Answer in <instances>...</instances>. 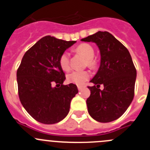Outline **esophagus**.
I'll use <instances>...</instances> for the list:
<instances>
[{"label":"esophagus","instance_id":"1","mask_svg":"<svg viewBox=\"0 0 150 150\" xmlns=\"http://www.w3.org/2000/svg\"><path fill=\"white\" fill-rule=\"evenodd\" d=\"M77 87H78V89L79 90H81L82 88H85V86H77Z\"/></svg>","mask_w":150,"mask_h":150}]
</instances>
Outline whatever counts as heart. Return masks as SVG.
I'll list each match as a JSON object with an SVG mask.
<instances>
[{
    "mask_svg": "<svg viewBox=\"0 0 150 150\" xmlns=\"http://www.w3.org/2000/svg\"><path fill=\"white\" fill-rule=\"evenodd\" d=\"M76 51L86 58V64L89 67H94L95 64L93 60L95 50L91 45L88 43H82L76 49ZM59 64L64 71H68L70 69V54L64 52L62 54L59 59ZM90 74L86 71H75L67 74V80L71 83L76 85H83L89 78Z\"/></svg>",
    "mask_w": 150,
    "mask_h": 150,
    "instance_id": "1",
    "label": "heart"
}]
</instances>
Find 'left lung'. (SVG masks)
I'll return each instance as SVG.
<instances>
[{"label": "left lung", "instance_id": "8db88e82", "mask_svg": "<svg viewBox=\"0 0 150 150\" xmlns=\"http://www.w3.org/2000/svg\"><path fill=\"white\" fill-rule=\"evenodd\" d=\"M98 46L100 54L98 71L88 86V112L94 120L110 122L117 120L130 106L134 95L137 71L125 46L107 31H98L81 40ZM100 84L104 89L100 90Z\"/></svg>", "mask_w": 150, "mask_h": 150}]
</instances>
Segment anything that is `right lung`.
<instances>
[{
    "label": "right lung",
    "mask_w": 150,
    "mask_h": 150,
    "mask_svg": "<svg viewBox=\"0 0 150 150\" xmlns=\"http://www.w3.org/2000/svg\"><path fill=\"white\" fill-rule=\"evenodd\" d=\"M76 42L46 36L22 58L16 74L18 96L25 110L39 122L55 124L64 120L78 93L75 84L63 85L65 76L59 64L62 54Z\"/></svg>",
    "instance_id": "add662e5"
}]
</instances>
